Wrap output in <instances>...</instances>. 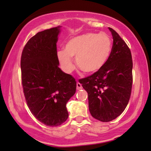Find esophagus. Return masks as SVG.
Returning <instances> with one entry per match:
<instances>
[{
  "label": "esophagus",
  "instance_id": "obj_1",
  "mask_svg": "<svg viewBox=\"0 0 151 151\" xmlns=\"http://www.w3.org/2000/svg\"><path fill=\"white\" fill-rule=\"evenodd\" d=\"M76 86H77V90H81L82 88V84L79 83V82H77V84H76Z\"/></svg>",
  "mask_w": 151,
  "mask_h": 151
}]
</instances>
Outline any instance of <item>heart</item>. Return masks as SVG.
<instances>
[{"mask_svg":"<svg viewBox=\"0 0 151 151\" xmlns=\"http://www.w3.org/2000/svg\"><path fill=\"white\" fill-rule=\"evenodd\" d=\"M112 50V40L106 34L88 32L71 38L65 44V50H59L57 58L62 69L67 73L74 69L73 58L76 65L86 74L100 71L108 61Z\"/></svg>","mask_w":151,"mask_h":151,"instance_id":"heart-1","label":"heart"}]
</instances>
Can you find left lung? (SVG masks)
Masks as SVG:
<instances>
[{
  "instance_id": "8db88e82",
  "label": "left lung",
  "mask_w": 151,
  "mask_h": 151,
  "mask_svg": "<svg viewBox=\"0 0 151 151\" xmlns=\"http://www.w3.org/2000/svg\"><path fill=\"white\" fill-rule=\"evenodd\" d=\"M113 42L109 58L98 73L81 79L88 93L91 115L107 122L121 115L129 103L133 84V60L129 47L119 34L109 27Z\"/></svg>"
}]
</instances>
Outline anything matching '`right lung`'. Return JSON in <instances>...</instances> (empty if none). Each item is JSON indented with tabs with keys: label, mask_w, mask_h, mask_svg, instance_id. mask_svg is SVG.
<instances>
[{
	"label": "right lung",
	"mask_w": 151,
	"mask_h": 151,
	"mask_svg": "<svg viewBox=\"0 0 151 151\" xmlns=\"http://www.w3.org/2000/svg\"><path fill=\"white\" fill-rule=\"evenodd\" d=\"M60 28L45 29L32 37L20 59L27 104L34 117L49 127L60 126L67 120L66 104L76 90L75 78L58 67L56 43Z\"/></svg>",
	"instance_id": "obj_1"
}]
</instances>
